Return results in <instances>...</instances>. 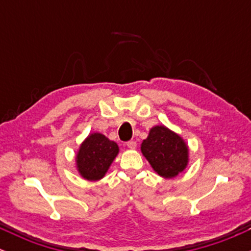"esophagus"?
<instances>
[{"label":"esophagus","instance_id":"esophagus-1","mask_svg":"<svg viewBox=\"0 0 251 251\" xmlns=\"http://www.w3.org/2000/svg\"><path fill=\"white\" fill-rule=\"evenodd\" d=\"M126 145H127V148L131 149V150H134L135 148H137V143H135L134 140H131V142H127V144H126Z\"/></svg>","mask_w":251,"mask_h":251}]
</instances>
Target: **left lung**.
Masks as SVG:
<instances>
[{"mask_svg":"<svg viewBox=\"0 0 251 251\" xmlns=\"http://www.w3.org/2000/svg\"><path fill=\"white\" fill-rule=\"evenodd\" d=\"M142 153L163 178H175L189 163V148L183 138L164 125L153 126L143 140Z\"/></svg>","mask_w":251,"mask_h":251,"instance_id":"8db88e82","label":"left lung"}]
</instances>
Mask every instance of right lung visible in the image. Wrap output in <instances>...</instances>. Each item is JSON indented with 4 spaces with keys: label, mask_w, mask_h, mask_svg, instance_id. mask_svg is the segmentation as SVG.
<instances>
[{
    "label": "right lung",
    "mask_w": 251,
    "mask_h": 251,
    "mask_svg": "<svg viewBox=\"0 0 251 251\" xmlns=\"http://www.w3.org/2000/svg\"><path fill=\"white\" fill-rule=\"evenodd\" d=\"M119 153V146L101 133H91L80 145L75 162L83 179L96 181L105 177L109 166Z\"/></svg>",
    "instance_id": "1"
}]
</instances>
